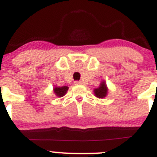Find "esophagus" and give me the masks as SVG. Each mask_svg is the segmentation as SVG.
Returning <instances> with one entry per match:
<instances>
[{"label": "esophagus", "mask_w": 157, "mask_h": 157, "mask_svg": "<svg viewBox=\"0 0 157 157\" xmlns=\"http://www.w3.org/2000/svg\"><path fill=\"white\" fill-rule=\"evenodd\" d=\"M82 83H83V82L79 81V80H77V81L74 82V84L75 85H80V84H82Z\"/></svg>", "instance_id": "1"}]
</instances>
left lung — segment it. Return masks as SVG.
<instances>
[{"label":"left lung","instance_id":"1","mask_svg":"<svg viewBox=\"0 0 157 157\" xmlns=\"http://www.w3.org/2000/svg\"><path fill=\"white\" fill-rule=\"evenodd\" d=\"M107 93H108V90L106 88V85L104 82H102L100 84V86L97 89L94 90L95 96H97L99 98H104L106 96Z\"/></svg>","mask_w":157,"mask_h":157}]
</instances>
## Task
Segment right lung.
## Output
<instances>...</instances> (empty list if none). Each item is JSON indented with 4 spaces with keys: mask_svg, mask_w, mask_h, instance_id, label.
I'll list each match as a JSON object with an SVG mask.
<instances>
[{
    "mask_svg": "<svg viewBox=\"0 0 157 157\" xmlns=\"http://www.w3.org/2000/svg\"><path fill=\"white\" fill-rule=\"evenodd\" d=\"M68 87L67 86H61V87H55L54 89V92H55V95H57L59 97H62L65 93H67Z\"/></svg>",
    "mask_w": 157,
    "mask_h": 157,
    "instance_id": "obj_1",
    "label": "right lung"
}]
</instances>
